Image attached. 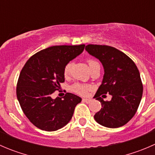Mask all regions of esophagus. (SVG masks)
Listing matches in <instances>:
<instances>
[{"label":"esophagus","instance_id":"esophagus-1","mask_svg":"<svg viewBox=\"0 0 155 155\" xmlns=\"http://www.w3.org/2000/svg\"><path fill=\"white\" fill-rule=\"evenodd\" d=\"M82 101H83L84 102L87 103V104H89V103H90L91 101V99H87V98H83V99H82Z\"/></svg>","mask_w":155,"mask_h":155}]
</instances>
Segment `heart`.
<instances>
[{"label": "heart", "instance_id": "obj_1", "mask_svg": "<svg viewBox=\"0 0 155 155\" xmlns=\"http://www.w3.org/2000/svg\"><path fill=\"white\" fill-rule=\"evenodd\" d=\"M87 63H88L89 68H90V69L93 68V67L95 66V65L99 64V63H98L97 61H96L94 60H92V59H90V60L87 61ZM70 68H71V63L69 62V63H68L66 65H65L64 69V75L65 76H68V75L70 74ZM90 87H91L87 85H83V84H80V83H76L74 84V85H72L71 89L73 91L76 92V93L79 94L85 95L86 94L87 91L90 89Z\"/></svg>", "mask_w": 155, "mask_h": 155}]
</instances>
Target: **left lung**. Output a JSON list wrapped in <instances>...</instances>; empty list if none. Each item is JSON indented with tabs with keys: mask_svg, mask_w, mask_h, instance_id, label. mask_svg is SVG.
I'll use <instances>...</instances> for the list:
<instances>
[{
	"mask_svg": "<svg viewBox=\"0 0 155 155\" xmlns=\"http://www.w3.org/2000/svg\"><path fill=\"white\" fill-rule=\"evenodd\" d=\"M85 50L99 59L104 69L102 84L94 97L102 107L94 116L95 121L109 128L124 125L134 116L143 96L138 68L127 54L112 46L89 44ZM107 93L112 95L110 101L100 97Z\"/></svg>",
	"mask_w": 155,
	"mask_h": 155,
	"instance_id": "1",
	"label": "left lung"
}]
</instances>
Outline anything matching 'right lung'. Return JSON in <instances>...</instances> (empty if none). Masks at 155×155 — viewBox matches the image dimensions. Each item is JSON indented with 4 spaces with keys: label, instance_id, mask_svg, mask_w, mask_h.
Returning a JSON list of instances; mask_svg holds the SVG:
<instances>
[{
    "label": "right lung",
    "instance_id": "1",
    "mask_svg": "<svg viewBox=\"0 0 155 155\" xmlns=\"http://www.w3.org/2000/svg\"><path fill=\"white\" fill-rule=\"evenodd\" d=\"M85 45L54 46L31 56L18 77L16 95L29 121L46 131L61 129L71 120L82 98L67 93L63 99L51 95L64 82L65 65L83 51Z\"/></svg>",
    "mask_w": 155,
    "mask_h": 155
}]
</instances>
